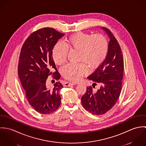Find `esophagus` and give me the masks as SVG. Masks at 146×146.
<instances>
[{
    "mask_svg": "<svg viewBox=\"0 0 146 146\" xmlns=\"http://www.w3.org/2000/svg\"><path fill=\"white\" fill-rule=\"evenodd\" d=\"M76 85V84L74 83H71V82H66L64 84V86H70V85Z\"/></svg>",
    "mask_w": 146,
    "mask_h": 146,
    "instance_id": "1",
    "label": "esophagus"
}]
</instances>
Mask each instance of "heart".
<instances>
[{"instance_id": "heart-1", "label": "heart", "mask_w": 146, "mask_h": 146, "mask_svg": "<svg viewBox=\"0 0 146 146\" xmlns=\"http://www.w3.org/2000/svg\"><path fill=\"white\" fill-rule=\"evenodd\" d=\"M108 48V42L104 35L79 32L70 36L64 45L57 43L53 49L52 57L56 64H62L66 61L68 49L79 50V61L96 68L104 61ZM61 72L66 79L77 82L89 72V68L84 63H68L62 67Z\"/></svg>"}]
</instances>
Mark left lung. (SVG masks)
Returning a JSON list of instances; mask_svg holds the SVG:
<instances>
[{
	"mask_svg": "<svg viewBox=\"0 0 146 146\" xmlns=\"http://www.w3.org/2000/svg\"><path fill=\"white\" fill-rule=\"evenodd\" d=\"M101 29L110 39L107 54L103 63L88 78L101 86L96 92H93L92 86L87 87L82 97L84 108L97 115L106 113L116 104L121 93L124 71L123 57L119 42L109 29Z\"/></svg>",
	"mask_w": 146,
	"mask_h": 146,
	"instance_id": "left-lung-1",
	"label": "left lung"
}]
</instances>
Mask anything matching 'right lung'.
<instances>
[{"instance_id":"right-lung-1","label":"right lung","mask_w":146,"mask_h":146,"mask_svg":"<svg viewBox=\"0 0 146 146\" xmlns=\"http://www.w3.org/2000/svg\"><path fill=\"white\" fill-rule=\"evenodd\" d=\"M64 35L55 29L45 27L32 33L23 43L18 65V73L29 103L38 112L49 114L61 104L60 91L63 85L56 82L49 88L48 77L53 73L58 80L61 76L52 57V50L58 40Z\"/></svg>"}]
</instances>
